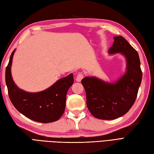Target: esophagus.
<instances>
[{
    "mask_svg": "<svg viewBox=\"0 0 154 154\" xmlns=\"http://www.w3.org/2000/svg\"><path fill=\"white\" fill-rule=\"evenodd\" d=\"M83 78H84V74L82 73H79L76 78V80L77 82H81Z\"/></svg>",
    "mask_w": 154,
    "mask_h": 154,
    "instance_id": "34e87169",
    "label": "esophagus"
}]
</instances>
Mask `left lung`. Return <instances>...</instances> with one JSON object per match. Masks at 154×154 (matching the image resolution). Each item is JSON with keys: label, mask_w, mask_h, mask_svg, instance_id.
<instances>
[{"label": "left lung", "mask_w": 154, "mask_h": 154, "mask_svg": "<svg viewBox=\"0 0 154 154\" xmlns=\"http://www.w3.org/2000/svg\"><path fill=\"white\" fill-rule=\"evenodd\" d=\"M109 54L121 53L126 58L127 71L115 84L95 77H85L82 84L86 93L87 106L94 117L112 120L125 115L134 105L142 80L139 56L122 36L114 37Z\"/></svg>", "instance_id": "left-lung-1"}]
</instances>
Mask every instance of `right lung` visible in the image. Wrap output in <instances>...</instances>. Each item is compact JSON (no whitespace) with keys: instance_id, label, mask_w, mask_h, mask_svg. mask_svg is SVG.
Instances as JSON below:
<instances>
[{"instance_id":"obj_1","label":"right lung","mask_w":154,"mask_h":154,"mask_svg":"<svg viewBox=\"0 0 154 154\" xmlns=\"http://www.w3.org/2000/svg\"><path fill=\"white\" fill-rule=\"evenodd\" d=\"M12 52L6 69V84L12 104L20 113L34 121L42 123L55 122L63 114L66 96L73 84V74L61 78L48 89L39 93H31L19 89L14 84L11 74Z\"/></svg>"}]
</instances>
